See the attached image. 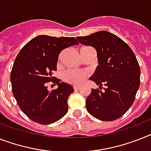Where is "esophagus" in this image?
<instances>
[{
	"label": "esophagus",
	"instance_id": "obj_1",
	"mask_svg": "<svg viewBox=\"0 0 151 151\" xmlns=\"http://www.w3.org/2000/svg\"><path fill=\"white\" fill-rule=\"evenodd\" d=\"M80 88H81V87H78V86H74V87H73V89L75 90V91H78Z\"/></svg>",
	"mask_w": 151,
	"mask_h": 151
}]
</instances>
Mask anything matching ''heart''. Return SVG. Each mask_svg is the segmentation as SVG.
Here are the masks:
<instances>
[{
  "label": "heart",
  "mask_w": 151,
  "mask_h": 151,
  "mask_svg": "<svg viewBox=\"0 0 151 151\" xmlns=\"http://www.w3.org/2000/svg\"><path fill=\"white\" fill-rule=\"evenodd\" d=\"M90 47H83L81 50ZM88 77V73L85 70H68L62 74V80L65 83H70L72 85H80Z\"/></svg>",
  "instance_id": "obj_1"
}]
</instances>
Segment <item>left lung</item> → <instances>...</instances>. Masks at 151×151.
Listing matches in <instances>:
<instances>
[{"mask_svg": "<svg viewBox=\"0 0 151 151\" xmlns=\"http://www.w3.org/2000/svg\"><path fill=\"white\" fill-rule=\"evenodd\" d=\"M81 44L96 49L99 65L90 79L101 90L92 89L86 107L95 118L113 121L124 114L135 100L140 86V70L136 56L127 44L105 30L77 37Z\"/></svg>", "mask_w": 151, "mask_h": 151, "instance_id": "left-lung-1", "label": "left lung"}]
</instances>
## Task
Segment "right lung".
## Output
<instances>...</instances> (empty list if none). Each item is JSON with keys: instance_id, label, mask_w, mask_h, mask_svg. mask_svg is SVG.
Returning <instances> with one entry per match:
<instances>
[{"instance_id": "right-lung-1", "label": "right lung", "mask_w": 151, "mask_h": 151, "mask_svg": "<svg viewBox=\"0 0 151 151\" xmlns=\"http://www.w3.org/2000/svg\"><path fill=\"white\" fill-rule=\"evenodd\" d=\"M78 44L74 37L39 35L18 53L11 73L12 92L19 107L31 121L50 124L67 114L68 99L73 88L60 83L52 74L57 70L60 52ZM50 81L58 84L57 89L48 91L46 83Z\"/></svg>"}]
</instances>
